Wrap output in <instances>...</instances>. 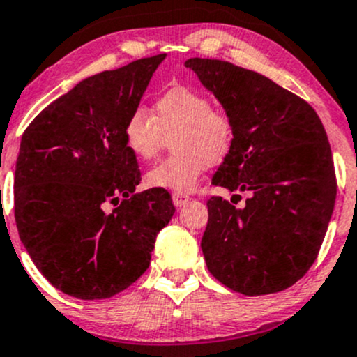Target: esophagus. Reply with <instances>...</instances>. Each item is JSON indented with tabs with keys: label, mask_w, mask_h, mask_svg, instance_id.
Wrapping results in <instances>:
<instances>
[{
	"label": "esophagus",
	"mask_w": 357,
	"mask_h": 357,
	"mask_svg": "<svg viewBox=\"0 0 357 357\" xmlns=\"http://www.w3.org/2000/svg\"><path fill=\"white\" fill-rule=\"evenodd\" d=\"M190 202V197L185 193H172V203H174V206H183L185 203Z\"/></svg>",
	"instance_id": "34e87169"
}]
</instances>
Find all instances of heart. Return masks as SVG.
Masks as SVG:
<instances>
[{
  "label": "heart",
  "instance_id": "1",
  "mask_svg": "<svg viewBox=\"0 0 357 357\" xmlns=\"http://www.w3.org/2000/svg\"><path fill=\"white\" fill-rule=\"evenodd\" d=\"M171 140V158L146 174V185L185 193L193 190L208 166H218L236 144V121L225 109L188 86L167 89L154 101L152 112L135 108L123 123V140L139 160H151Z\"/></svg>",
  "mask_w": 357,
  "mask_h": 357
}]
</instances>
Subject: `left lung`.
I'll use <instances>...</instances> for the list:
<instances>
[{"mask_svg": "<svg viewBox=\"0 0 357 357\" xmlns=\"http://www.w3.org/2000/svg\"><path fill=\"white\" fill-rule=\"evenodd\" d=\"M185 66L236 121V144L213 185L249 191L241 208L222 197L206 202V268L242 295L283 291L317 259L334 211L337 179L322 121L307 101L254 70L199 57Z\"/></svg>", "mask_w": 357, "mask_h": 357, "instance_id": "1", "label": "left lung"}]
</instances>
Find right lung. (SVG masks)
<instances>
[{
    "label": "right lung",
    "mask_w": 357,
    "mask_h": 357,
    "mask_svg": "<svg viewBox=\"0 0 357 357\" xmlns=\"http://www.w3.org/2000/svg\"><path fill=\"white\" fill-rule=\"evenodd\" d=\"M164 57L81 81L22 135L15 171L20 238L49 283L74 298H109L135 283L176 210L166 190L135 193L139 162L123 140L125 120Z\"/></svg>",
    "instance_id": "add662e5"
}]
</instances>
